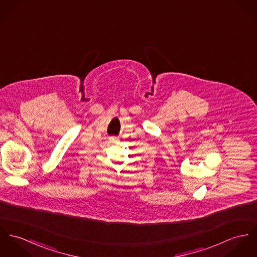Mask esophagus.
<instances>
[{
	"label": "esophagus",
	"instance_id": "1",
	"mask_svg": "<svg viewBox=\"0 0 257 257\" xmlns=\"http://www.w3.org/2000/svg\"><path fill=\"white\" fill-rule=\"evenodd\" d=\"M109 140H110V142H111V143H117L119 141V139L116 138V137H110Z\"/></svg>",
	"mask_w": 257,
	"mask_h": 257
}]
</instances>
